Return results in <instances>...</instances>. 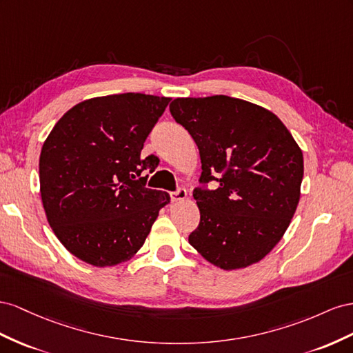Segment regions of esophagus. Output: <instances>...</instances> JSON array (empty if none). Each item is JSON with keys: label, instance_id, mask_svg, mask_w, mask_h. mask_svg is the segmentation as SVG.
I'll return each instance as SVG.
<instances>
[{"label": "esophagus", "instance_id": "obj_1", "mask_svg": "<svg viewBox=\"0 0 353 353\" xmlns=\"http://www.w3.org/2000/svg\"><path fill=\"white\" fill-rule=\"evenodd\" d=\"M188 194H186V189L185 188H177L174 192H170V198L173 203H179V201H183L186 199Z\"/></svg>", "mask_w": 353, "mask_h": 353}]
</instances>
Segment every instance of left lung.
Returning a JSON list of instances; mask_svg holds the SVG:
<instances>
[{
    "label": "left lung",
    "instance_id": "8db88e82",
    "mask_svg": "<svg viewBox=\"0 0 353 353\" xmlns=\"http://www.w3.org/2000/svg\"><path fill=\"white\" fill-rule=\"evenodd\" d=\"M170 112L199 149L194 198L199 225L189 244L210 263L239 269L263 259L293 219L303 154L270 110L229 96L174 99ZM216 179L217 190H208Z\"/></svg>",
    "mask_w": 353,
    "mask_h": 353
}]
</instances>
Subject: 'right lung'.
Here are the masks:
<instances>
[{
	"mask_svg": "<svg viewBox=\"0 0 353 353\" xmlns=\"http://www.w3.org/2000/svg\"><path fill=\"white\" fill-rule=\"evenodd\" d=\"M168 97L123 93L84 100L57 121L41 149L39 186L50 226L65 248L85 263L105 268L143 245L163 190L146 188L158 167L140 157Z\"/></svg>",
	"mask_w": 353,
	"mask_h": 353,
	"instance_id": "obj_1",
	"label": "right lung"
}]
</instances>
